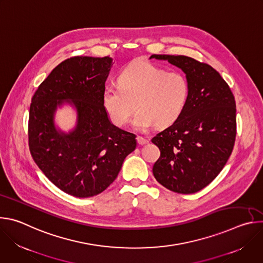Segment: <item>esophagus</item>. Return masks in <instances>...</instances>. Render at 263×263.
<instances>
[{"label":"esophagus","mask_w":263,"mask_h":263,"mask_svg":"<svg viewBox=\"0 0 263 263\" xmlns=\"http://www.w3.org/2000/svg\"><path fill=\"white\" fill-rule=\"evenodd\" d=\"M136 140H137V142H138V144H145V143H147L148 142V140L147 139H145V138H143L142 136H137L136 137Z\"/></svg>","instance_id":"esophagus-1"}]
</instances>
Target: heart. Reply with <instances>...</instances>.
Wrapping results in <instances>:
<instances>
[{"instance_id":"1","label":"heart","mask_w":263,"mask_h":263,"mask_svg":"<svg viewBox=\"0 0 263 263\" xmlns=\"http://www.w3.org/2000/svg\"><path fill=\"white\" fill-rule=\"evenodd\" d=\"M120 86H106L103 104L118 127L128 124L137 108L134 126L145 130L173 124L183 112L190 96V82L178 70L166 71L149 62L127 66L119 77Z\"/></svg>"}]
</instances>
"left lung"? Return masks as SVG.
Wrapping results in <instances>:
<instances>
[{
	"label": "left lung",
	"mask_w": 263,
	"mask_h": 263,
	"mask_svg": "<svg viewBox=\"0 0 263 263\" xmlns=\"http://www.w3.org/2000/svg\"><path fill=\"white\" fill-rule=\"evenodd\" d=\"M181 68L190 96L175 123L152 138L160 149L155 179L178 194H195L211 183L227 163L236 137L234 96L219 72L183 55H152Z\"/></svg>",
	"instance_id": "1"
}]
</instances>
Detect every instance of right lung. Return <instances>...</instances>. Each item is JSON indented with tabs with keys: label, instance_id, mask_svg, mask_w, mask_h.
I'll return each instance as SVG.
<instances>
[{
	"label": "right lung",
	"instance_id": "right-lung-1",
	"mask_svg": "<svg viewBox=\"0 0 263 263\" xmlns=\"http://www.w3.org/2000/svg\"><path fill=\"white\" fill-rule=\"evenodd\" d=\"M111 63L109 56L70 57L32 97L28 124L32 158L55 186L76 198L104 192L136 147V136L112 125L103 104ZM63 100L78 109V126L69 134L53 125V114Z\"/></svg>",
	"mask_w": 263,
	"mask_h": 263
}]
</instances>
